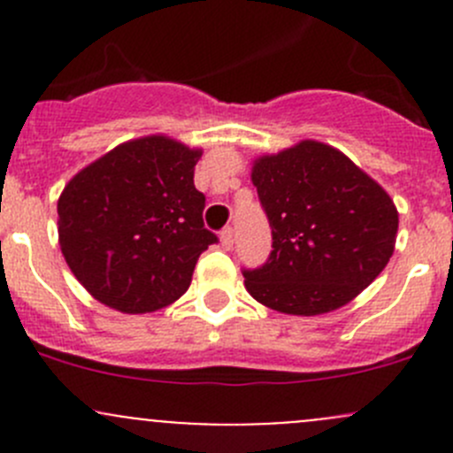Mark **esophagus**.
Here are the masks:
<instances>
[{
    "mask_svg": "<svg viewBox=\"0 0 453 453\" xmlns=\"http://www.w3.org/2000/svg\"><path fill=\"white\" fill-rule=\"evenodd\" d=\"M221 245L226 250H230L234 245V232H232V227H223L221 230Z\"/></svg>",
    "mask_w": 453,
    "mask_h": 453,
    "instance_id": "1",
    "label": "esophagus"
}]
</instances>
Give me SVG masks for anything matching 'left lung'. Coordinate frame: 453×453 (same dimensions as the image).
<instances>
[{
	"instance_id": "8db88e82",
	"label": "left lung",
	"mask_w": 453,
	"mask_h": 453,
	"mask_svg": "<svg viewBox=\"0 0 453 453\" xmlns=\"http://www.w3.org/2000/svg\"><path fill=\"white\" fill-rule=\"evenodd\" d=\"M252 181L272 227V252L243 276L265 307L291 315L344 307L395 252V203L333 146L304 140L265 155Z\"/></svg>"
}]
</instances>
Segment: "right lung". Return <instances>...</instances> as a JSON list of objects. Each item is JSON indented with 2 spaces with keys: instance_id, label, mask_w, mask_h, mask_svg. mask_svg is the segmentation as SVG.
Here are the masks:
<instances>
[{
  "instance_id": "obj_1",
  "label": "right lung",
  "mask_w": 453,
  "mask_h": 453,
  "mask_svg": "<svg viewBox=\"0 0 453 453\" xmlns=\"http://www.w3.org/2000/svg\"><path fill=\"white\" fill-rule=\"evenodd\" d=\"M193 150L164 135L116 146L83 168L58 199V243L98 303L149 313L186 294L217 234L203 226Z\"/></svg>"
}]
</instances>
